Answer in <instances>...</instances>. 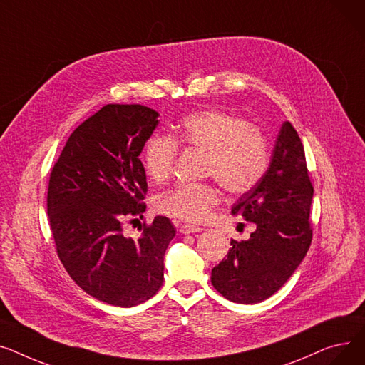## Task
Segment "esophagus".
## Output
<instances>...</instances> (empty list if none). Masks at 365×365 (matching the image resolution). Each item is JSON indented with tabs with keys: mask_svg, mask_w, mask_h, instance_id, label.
I'll return each mask as SVG.
<instances>
[{
	"mask_svg": "<svg viewBox=\"0 0 365 365\" xmlns=\"http://www.w3.org/2000/svg\"><path fill=\"white\" fill-rule=\"evenodd\" d=\"M203 228H200V227H197V225H191V224H182L181 227H180V232L181 234H192V232H200Z\"/></svg>",
	"mask_w": 365,
	"mask_h": 365,
	"instance_id": "1",
	"label": "esophagus"
}]
</instances>
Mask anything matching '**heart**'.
<instances>
[{"mask_svg":"<svg viewBox=\"0 0 365 365\" xmlns=\"http://www.w3.org/2000/svg\"><path fill=\"white\" fill-rule=\"evenodd\" d=\"M178 144L205 152L203 174L215 178L232 196L255 188L269 168L268 140L258 125L225 110L203 109L187 115L173 138L155 135L145 144L143 163L155 182H165L173 174ZM220 202L221 191L213 182L180 184L162 192L158 209L184 221L202 222Z\"/></svg>","mask_w":365,"mask_h":365,"instance_id":"obj_1","label":"heart"}]
</instances>
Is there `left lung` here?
<instances>
[{"label": "left lung", "instance_id": "obj_1", "mask_svg": "<svg viewBox=\"0 0 365 365\" xmlns=\"http://www.w3.org/2000/svg\"><path fill=\"white\" fill-rule=\"evenodd\" d=\"M312 195L304 144L286 120L265 177L232 206L256 228L249 240H231L212 269V286L237 304H258L280 290L311 246Z\"/></svg>", "mask_w": 365, "mask_h": 365}]
</instances>
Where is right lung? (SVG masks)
<instances>
[{"instance_id":"right-lung-1","label":"right lung","mask_w":365,"mask_h":365,"mask_svg":"<svg viewBox=\"0 0 365 365\" xmlns=\"http://www.w3.org/2000/svg\"><path fill=\"white\" fill-rule=\"evenodd\" d=\"M158 116L141 104H106L71 134L50 174L47 212L58 259L83 292L115 307L158 293L175 235L166 217L143 224L137 239L122 231L145 210L140 155Z\"/></svg>"}]
</instances>
